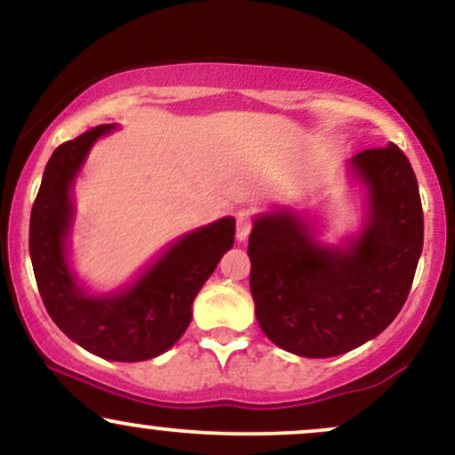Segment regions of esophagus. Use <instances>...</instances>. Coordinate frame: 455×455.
Listing matches in <instances>:
<instances>
[{
    "label": "esophagus",
    "mask_w": 455,
    "mask_h": 455,
    "mask_svg": "<svg viewBox=\"0 0 455 455\" xmlns=\"http://www.w3.org/2000/svg\"><path fill=\"white\" fill-rule=\"evenodd\" d=\"M250 231H252V220H250L245 213H242V216L237 218V239H239V242H245Z\"/></svg>",
    "instance_id": "34e87169"
}]
</instances>
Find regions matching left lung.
I'll list each match as a JSON object with an SVG mask.
<instances>
[{
    "label": "left lung",
    "mask_w": 455,
    "mask_h": 455,
    "mask_svg": "<svg viewBox=\"0 0 455 455\" xmlns=\"http://www.w3.org/2000/svg\"><path fill=\"white\" fill-rule=\"evenodd\" d=\"M368 188V222L347 248L318 243L293 212L254 218L250 291L265 336L301 357H333L377 338L409 297L424 248V210L398 145L351 158Z\"/></svg>",
    "instance_id": "8db88e82"
}]
</instances>
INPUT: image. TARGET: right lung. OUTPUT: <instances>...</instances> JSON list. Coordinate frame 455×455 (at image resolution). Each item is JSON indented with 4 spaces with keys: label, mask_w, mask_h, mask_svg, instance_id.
<instances>
[{
    "label": "right lung",
    "mask_w": 455,
    "mask_h": 455,
    "mask_svg": "<svg viewBox=\"0 0 455 455\" xmlns=\"http://www.w3.org/2000/svg\"><path fill=\"white\" fill-rule=\"evenodd\" d=\"M113 128L104 124L66 140L46 162L31 207L29 254L46 312L70 340L113 362H143L173 347L190 325L192 301L233 248L235 220L222 218L177 239L128 289L87 295L66 259L75 218L70 190L92 145Z\"/></svg>",
    "instance_id": "obj_1"
}]
</instances>
